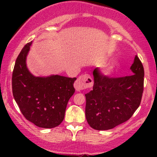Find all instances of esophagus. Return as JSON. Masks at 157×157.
<instances>
[{
    "instance_id": "esophagus-1",
    "label": "esophagus",
    "mask_w": 157,
    "mask_h": 157,
    "mask_svg": "<svg viewBox=\"0 0 157 157\" xmlns=\"http://www.w3.org/2000/svg\"><path fill=\"white\" fill-rule=\"evenodd\" d=\"M93 86V80L90 75H84L79 77L74 84L75 89L77 91H80L88 88L91 87Z\"/></svg>"
}]
</instances>
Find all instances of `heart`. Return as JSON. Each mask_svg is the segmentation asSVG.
<instances>
[{
  "label": "heart",
  "mask_w": 157,
  "mask_h": 157,
  "mask_svg": "<svg viewBox=\"0 0 157 157\" xmlns=\"http://www.w3.org/2000/svg\"><path fill=\"white\" fill-rule=\"evenodd\" d=\"M118 67V63L116 60H113L104 66L102 68V72L105 75H111L115 71L117 68Z\"/></svg>",
  "instance_id": "obj_1"
}]
</instances>
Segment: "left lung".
<instances>
[{
  "instance_id": "1",
  "label": "left lung",
  "mask_w": 157,
  "mask_h": 157,
  "mask_svg": "<svg viewBox=\"0 0 157 157\" xmlns=\"http://www.w3.org/2000/svg\"><path fill=\"white\" fill-rule=\"evenodd\" d=\"M132 75L118 78L93 71V90L86 94V117L95 130L113 128L131 117L140 105L143 92L144 68L137 56L131 66Z\"/></svg>"
}]
</instances>
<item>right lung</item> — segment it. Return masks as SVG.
Instances as JSON below:
<instances>
[{
    "label": "right lung",
    "instance_id": "right-lung-1",
    "mask_svg": "<svg viewBox=\"0 0 157 157\" xmlns=\"http://www.w3.org/2000/svg\"><path fill=\"white\" fill-rule=\"evenodd\" d=\"M32 41L27 44L15 61L12 73V93L27 120L37 127L52 128L63 120L66 106L75 93L76 77L52 75L36 77L30 72L26 57Z\"/></svg>",
    "mask_w": 157,
    "mask_h": 157
}]
</instances>
